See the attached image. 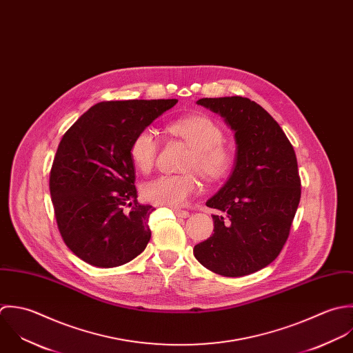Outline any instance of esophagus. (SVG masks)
<instances>
[{"mask_svg":"<svg viewBox=\"0 0 353 353\" xmlns=\"http://www.w3.org/2000/svg\"><path fill=\"white\" fill-rule=\"evenodd\" d=\"M173 212H174L177 216H180V218H187V216L190 215V212H185V210H179V209H174Z\"/></svg>","mask_w":353,"mask_h":353,"instance_id":"34e87169","label":"esophagus"}]
</instances>
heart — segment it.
<instances>
[{
    "label": "heart",
    "instance_id": "b5f03b06",
    "mask_svg": "<svg viewBox=\"0 0 353 353\" xmlns=\"http://www.w3.org/2000/svg\"><path fill=\"white\" fill-rule=\"evenodd\" d=\"M169 131L188 143L192 148L185 169L198 170L206 180L219 181L232 169V151L222 144L223 132L221 127L206 116H191L177 120L169 125ZM158 154V141L151 128H143L130 145V155L134 165L141 172H150ZM201 183L194 173L163 174L143 187L145 201L177 209L184 206L191 196L198 194Z\"/></svg>",
    "mask_w": 353,
    "mask_h": 353
}]
</instances>
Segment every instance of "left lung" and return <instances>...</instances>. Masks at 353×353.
<instances>
[{"label": "left lung", "instance_id": "left-lung-1", "mask_svg": "<svg viewBox=\"0 0 353 353\" xmlns=\"http://www.w3.org/2000/svg\"><path fill=\"white\" fill-rule=\"evenodd\" d=\"M198 105L219 114L234 132L233 170L206 206L214 234L194 248L201 265L225 277L252 274L281 252L300 202L294 150L279 123L243 97L202 98Z\"/></svg>", "mask_w": 353, "mask_h": 353}]
</instances>
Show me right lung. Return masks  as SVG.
Instances as JSON below:
<instances>
[{"instance_id": "1", "label": "right lung", "mask_w": 353, "mask_h": 353, "mask_svg": "<svg viewBox=\"0 0 353 353\" xmlns=\"http://www.w3.org/2000/svg\"><path fill=\"white\" fill-rule=\"evenodd\" d=\"M177 99L110 101L91 106L65 132L52 172L59 230L72 252L97 268H117L150 241V205L138 203L130 145ZM130 207V210L126 208Z\"/></svg>"}]
</instances>
